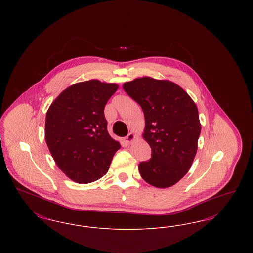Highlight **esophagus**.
<instances>
[{
	"instance_id": "obj_1",
	"label": "esophagus",
	"mask_w": 253,
	"mask_h": 253,
	"mask_svg": "<svg viewBox=\"0 0 253 253\" xmlns=\"http://www.w3.org/2000/svg\"><path fill=\"white\" fill-rule=\"evenodd\" d=\"M134 139H135V134H133L132 132H130V133H128V134L124 137V142L127 143V144H129V143H131L132 141H133Z\"/></svg>"
}]
</instances>
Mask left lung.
<instances>
[{
    "label": "left lung",
    "mask_w": 253,
    "mask_h": 253,
    "mask_svg": "<svg viewBox=\"0 0 253 253\" xmlns=\"http://www.w3.org/2000/svg\"><path fill=\"white\" fill-rule=\"evenodd\" d=\"M124 91L143 110V138L152 158L138 169L147 183L169 188L189 171L201 132L198 110L180 86L169 81L138 78L123 84Z\"/></svg>",
    "instance_id": "1"
}]
</instances>
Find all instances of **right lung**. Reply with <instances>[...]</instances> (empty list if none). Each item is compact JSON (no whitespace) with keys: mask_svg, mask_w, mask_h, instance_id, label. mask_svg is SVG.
<instances>
[{"mask_svg":"<svg viewBox=\"0 0 253 253\" xmlns=\"http://www.w3.org/2000/svg\"><path fill=\"white\" fill-rule=\"evenodd\" d=\"M119 86L91 80L60 93L45 118V141L56 164L71 180L87 184L108 171L121 144L107 131L104 107Z\"/></svg>","mask_w":253,"mask_h":253,"instance_id":"add662e5","label":"right lung"}]
</instances>
